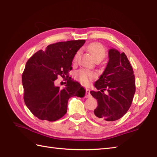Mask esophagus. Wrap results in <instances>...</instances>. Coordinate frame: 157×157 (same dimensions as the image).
Returning a JSON list of instances; mask_svg holds the SVG:
<instances>
[{"instance_id":"1","label":"esophagus","mask_w":157,"mask_h":157,"mask_svg":"<svg viewBox=\"0 0 157 157\" xmlns=\"http://www.w3.org/2000/svg\"><path fill=\"white\" fill-rule=\"evenodd\" d=\"M89 89H86V94H85V97L86 98H90L91 97V94H90V92Z\"/></svg>"}]
</instances>
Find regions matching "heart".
Instances as JSON below:
<instances>
[{
	"instance_id": "1",
	"label": "heart",
	"mask_w": 157,
	"mask_h": 157,
	"mask_svg": "<svg viewBox=\"0 0 157 157\" xmlns=\"http://www.w3.org/2000/svg\"><path fill=\"white\" fill-rule=\"evenodd\" d=\"M88 51L95 60L98 59L102 60L106 55V51L104 46L101 43L96 42L89 44L88 46ZM78 56L79 52H77L74 56V59H73V61L75 62L78 60ZM95 78L96 74L86 69H79L75 74V78L84 85H88L89 82L92 81V79H94Z\"/></svg>"
}]
</instances>
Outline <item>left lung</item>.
Segmentation results:
<instances>
[{"label": "left lung", "mask_w": 157, "mask_h": 157, "mask_svg": "<svg viewBox=\"0 0 157 157\" xmlns=\"http://www.w3.org/2000/svg\"><path fill=\"white\" fill-rule=\"evenodd\" d=\"M109 58L105 70L94 84L98 91H90L98 101L92 117L102 123L121 118L131 106L136 92L134 71L126 55L112 48L109 51Z\"/></svg>", "instance_id": "left-lung-1"}]
</instances>
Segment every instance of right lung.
<instances>
[{
    "label": "right lung",
    "instance_id": "1",
    "mask_svg": "<svg viewBox=\"0 0 157 157\" xmlns=\"http://www.w3.org/2000/svg\"><path fill=\"white\" fill-rule=\"evenodd\" d=\"M85 40L59 42L40 50L26 63L22 74L23 99L36 117L55 121L65 115L70 97H84L85 90L67 75L72 61ZM59 76L66 78V87L54 86ZM66 83V82H65Z\"/></svg>",
    "mask_w": 157,
    "mask_h": 157
}]
</instances>
